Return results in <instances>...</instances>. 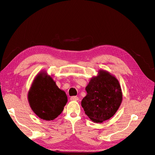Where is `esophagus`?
<instances>
[{"label":"esophagus","instance_id":"1","mask_svg":"<svg viewBox=\"0 0 155 155\" xmlns=\"http://www.w3.org/2000/svg\"><path fill=\"white\" fill-rule=\"evenodd\" d=\"M78 100H79V98L77 96H71V97H70V100H72V101H78Z\"/></svg>","mask_w":155,"mask_h":155}]
</instances>
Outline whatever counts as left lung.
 <instances>
[{"instance_id": "left-lung-1", "label": "left lung", "mask_w": 155, "mask_h": 155, "mask_svg": "<svg viewBox=\"0 0 155 155\" xmlns=\"http://www.w3.org/2000/svg\"><path fill=\"white\" fill-rule=\"evenodd\" d=\"M86 87L87 96L81 101L85 114L96 123H101L113 116L122 101L119 81L105 70H100Z\"/></svg>"}]
</instances>
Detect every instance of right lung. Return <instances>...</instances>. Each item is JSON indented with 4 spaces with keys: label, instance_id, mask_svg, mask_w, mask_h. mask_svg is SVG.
<instances>
[{
    "label": "right lung",
    "instance_id": "right-lung-1",
    "mask_svg": "<svg viewBox=\"0 0 155 155\" xmlns=\"http://www.w3.org/2000/svg\"><path fill=\"white\" fill-rule=\"evenodd\" d=\"M32 110L40 118L53 120L61 113L67 102L66 94L44 72L37 76L28 94Z\"/></svg>",
    "mask_w": 155,
    "mask_h": 155
}]
</instances>
